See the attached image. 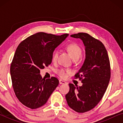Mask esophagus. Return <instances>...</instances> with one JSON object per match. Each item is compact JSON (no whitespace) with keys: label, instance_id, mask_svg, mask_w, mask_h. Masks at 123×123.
<instances>
[{"label":"esophagus","instance_id":"34e87169","mask_svg":"<svg viewBox=\"0 0 123 123\" xmlns=\"http://www.w3.org/2000/svg\"><path fill=\"white\" fill-rule=\"evenodd\" d=\"M59 83L60 84H66V82L65 81H64L63 80H59Z\"/></svg>","mask_w":123,"mask_h":123}]
</instances>
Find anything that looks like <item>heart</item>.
I'll list each match as a JSON object with an SVG mask.
<instances>
[{
    "label": "heart",
    "mask_w": 123,
    "mask_h": 123,
    "mask_svg": "<svg viewBox=\"0 0 123 123\" xmlns=\"http://www.w3.org/2000/svg\"><path fill=\"white\" fill-rule=\"evenodd\" d=\"M66 48L69 53L71 55L74 60H78L80 58L82 54V49L80 46L77 43H70L66 46ZM58 56V51L56 50L54 52L53 56H52V60L55 62L57 60ZM71 73V71L69 69H60L58 70V74L62 78H66L68 74Z\"/></svg>",
    "instance_id": "1"
}]
</instances>
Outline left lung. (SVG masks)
I'll use <instances>...</instances> for the list:
<instances>
[{"label": "left lung", "instance_id": "obj_1", "mask_svg": "<svg viewBox=\"0 0 123 123\" xmlns=\"http://www.w3.org/2000/svg\"><path fill=\"white\" fill-rule=\"evenodd\" d=\"M80 38L85 46L86 59L74 75L83 83L75 87L69 83V91L65 95L67 103L75 111L83 113L93 109L101 100L109 85L111 76L110 63L105 46L100 40L87 33L72 35Z\"/></svg>", "mask_w": 123, "mask_h": 123}]
</instances>
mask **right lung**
Instances as JSON below:
<instances>
[{
    "mask_svg": "<svg viewBox=\"0 0 123 123\" xmlns=\"http://www.w3.org/2000/svg\"><path fill=\"white\" fill-rule=\"evenodd\" d=\"M68 36L38 32L18 46L10 72L15 95L26 107L36 109L45 105L58 86V78L45 80L40 72L51 64L54 50Z\"/></svg>",
    "mask_w": 123,
    "mask_h": 123,
    "instance_id": "1",
    "label": "right lung"
}]
</instances>
